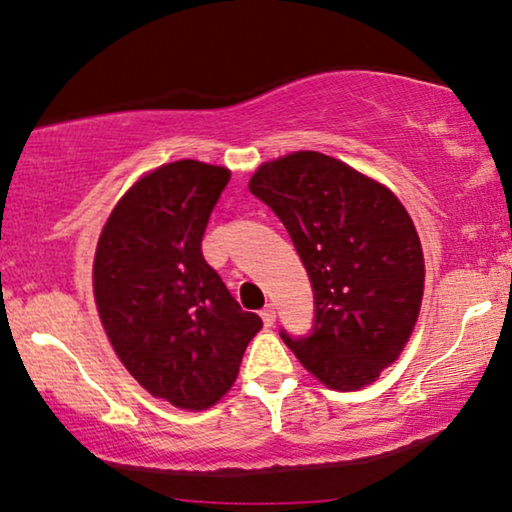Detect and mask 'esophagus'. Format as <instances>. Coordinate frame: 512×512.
Returning <instances> with one entry per match:
<instances>
[{
  "label": "esophagus",
  "mask_w": 512,
  "mask_h": 512,
  "mask_svg": "<svg viewBox=\"0 0 512 512\" xmlns=\"http://www.w3.org/2000/svg\"><path fill=\"white\" fill-rule=\"evenodd\" d=\"M260 316H262V320H264V325H267V327H271V325H274V323H276V309H274V304L264 306V309H262V313H260Z\"/></svg>",
  "instance_id": "1"
}]
</instances>
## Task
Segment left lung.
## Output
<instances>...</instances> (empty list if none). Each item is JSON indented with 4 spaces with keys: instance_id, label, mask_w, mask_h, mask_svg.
Here are the masks:
<instances>
[{
    "instance_id": "8db88e82",
    "label": "left lung",
    "mask_w": 512,
    "mask_h": 512,
    "mask_svg": "<svg viewBox=\"0 0 512 512\" xmlns=\"http://www.w3.org/2000/svg\"><path fill=\"white\" fill-rule=\"evenodd\" d=\"M250 192L274 210L313 288L309 335L281 330L306 370L356 391L400 356L424 295L412 217L384 185L318 152L260 166Z\"/></svg>"
}]
</instances>
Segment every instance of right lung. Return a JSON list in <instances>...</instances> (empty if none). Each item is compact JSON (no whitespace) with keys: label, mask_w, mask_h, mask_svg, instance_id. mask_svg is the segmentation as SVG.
<instances>
[{"label":"right lung","mask_w":512,"mask_h":512,"mask_svg":"<svg viewBox=\"0 0 512 512\" xmlns=\"http://www.w3.org/2000/svg\"><path fill=\"white\" fill-rule=\"evenodd\" d=\"M227 168L175 161L128 189L102 229L93 292L109 342L156 398L206 410L236 381L262 318L243 311L203 257Z\"/></svg>","instance_id":"right-lung-1"}]
</instances>
